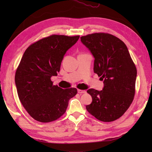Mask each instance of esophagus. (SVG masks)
<instances>
[{"mask_svg": "<svg viewBox=\"0 0 152 152\" xmlns=\"http://www.w3.org/2000/svg\"><path fill=\"white\" fill-rule=\"evenodd\" d=\"M78 92L79 94H84V93H86V91H83V90H80V89H78Z\"/></svg>", "mask_w": 152, "mask_h": 152, "instance_id": "34e87169", "label": "esophagus"}]
</instances>
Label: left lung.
Wrapping results in <instances>:
<instances>
[{
    "instance_id": "obj_1",
    "label": "left lung",
    "mask_w": 152,
    "mask_h": 152,
    "mask_svg": "<svg viewBox=\"0 0 152 152\" xmlns=\"http://www.w3.org/2000/svg\"><path fill=\"white\" fill-rule=\"evenodd\" d=\"M94 58V72L104 80V88L87 92L92 102L88 112L98 120L111 122L119 119L130 107L135 93L137 69L127 46L107 33H94L80 37Z\"/></svg>"
}]
</instances>
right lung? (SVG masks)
<instances>
[{
	"label": "right lung",
	"instance_id": "add662e5",
	"mask_svg": "<svg viewBox=\"0 0 152 152\" xmlns=\"http://www.w3.org/2000/svg\"><path fill=\"white\" fill-rule=\"evenodd\" d=\"M79 37L51 35L42 38L31 44L20 60L15 76L17 94L27 112L37 121L58 119L77 94L75 88L53 85L51 78L58 75L64 54Z\"/></svg>",
	"mask_w": 152,
	"mask_h": 152
}]
</instances>
